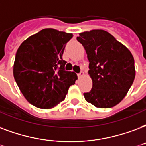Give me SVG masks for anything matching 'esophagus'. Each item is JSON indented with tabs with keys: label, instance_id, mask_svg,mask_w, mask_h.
<instances>
[{
	"label": "esophagus",
	"instance_id": "34e87169",
	"mask_svg": "<svg viewBox=\"0 0 146 146\" xmlns=\"http://www.w3.org/2000/svg\"><path fill=\"white\" fill-rule=\"evenodd\" d=\"M84 76V73L83 72H80V73H78V77L79 78H82Z\"/></svg>",
	"mask_w": 146,
	"mask_h": 146
}]
</instances>
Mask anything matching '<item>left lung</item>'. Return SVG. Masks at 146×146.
<instances>
[{"instance_id":"obj_1","label":"left lung","mask_w":146,"mask_h":146,"mask_svg":"<svg viewBox=\"0 0 146 146\" xmlns=\"http://www.w3.org/2000/svg\"><path fill=\"white\" fill-rule=\"evenodd\" d=\"M90 62L88 73L93 81L90 92L83 93L97 108H111L122 101L133 83L135 62L129 50L109 32L91 30L80 33Z\"/></svg>"}]
</instances>
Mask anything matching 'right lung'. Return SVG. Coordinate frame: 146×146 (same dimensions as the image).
Here are the masks:
<instances>
[{
    "mask_svg": "<svg viewBox=\"0 0 146 146\" xmlns=\"http://www.w3.org/2000/svg\"><path fill=\"white\" fill-rule=\"evenodd\" d=\"M73 33L53 28L41 30L25 40L17 51L14 80L29 103L49 110L64 100L77 75L66 71L62 58Z\"/></svg>",
    "mask_w": 146,
    "mask_h": 146,
    "instance_id": "add662e5",
    "label": "right lung"
}]
</instances>
